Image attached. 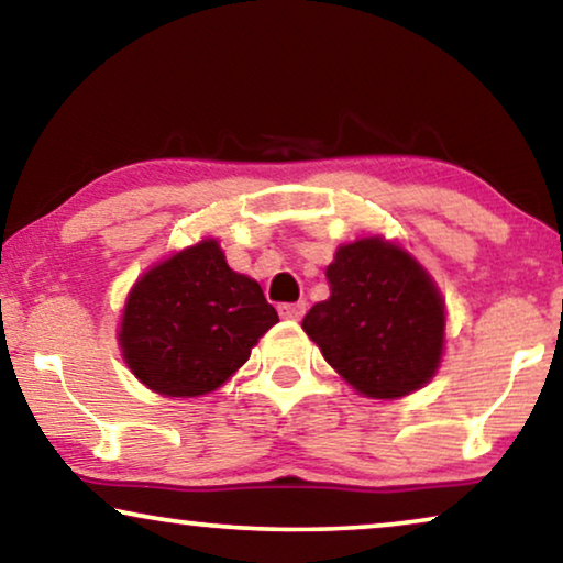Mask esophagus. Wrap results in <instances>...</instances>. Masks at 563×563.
<instances>
[{
  "instance_id": "1",
  "label": "esophagus",
  "mask_w": 563,
  "mask_h": 563,
  "mask_svg": "<svg viewBox=\"0 0 563 563\" xmlns=\"http://www.w3.org/2000/svg\"><path fill=\"white\" fill-rule=\"evenodd\" d=\"M305 312H307V305L305 302H295V305H279V314L284 320H291V322H297V320H302L305 318Z\"/></svg>"
}]
</instances>
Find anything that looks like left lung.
I'll use <instances>...</instances> for the list:
<instances>
[{
	"instance_id": "obj_1",
	"label": "left lung",
	"mask_w": 563,
	"mask_h": 563,
	"mask_svg": "<svg viewBox=\"0 0 563 563\" xmlns=\"http://www.w3.org/2000/svg\"><path fill=\"white\" fill-rule=\"evenodd\" d=\"M330 297L302 330L358 395L399 399L433 379L445 345V302L418 258L382 235L338 245Z\"/></svg>"
}]
</instances>
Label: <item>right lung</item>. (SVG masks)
I'll return each mask as SVG.
<instances>
[{"mask_svg": "<svg viewBox=\"0 0 563 563\" xmlns=\"http://www.w3.org/2000/svg\"><path fill=\"white\" fill-rule=\"evenodd\" d=\"M279 314L261 284L228 266L214 238L153 264L128 291L118 330L135 379L164 397L222 387Z\"/></svg>", "mask_w": 563, "mask_h": 563, "instance_id": "right-lung-1", "label": "right lung"}]
</instances>
